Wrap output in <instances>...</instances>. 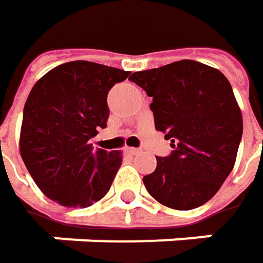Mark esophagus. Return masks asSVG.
Wrapping results in <instances>:
<instances>
[{"label":"esophagus","instance_id":"obj_1","mask_svg":"<svg viewBox=\"0 0 263 263\" xmlns=\"http://www.w3.org/2000/svg\"><path fill=\"white\" fill-rule=\"evenodd\" d=\"M128 154H132V156H138V154H141V149L139 148H127L125 149Z\"/></svg>","mask_w":263,"mask_h":263}]
</instances>
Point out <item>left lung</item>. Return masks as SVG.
Wrapping results in <instances>:
<instances>
[{"label":"left lung","instance_id":"1","mask_svg":"<svg viewBox=\"0 0 263 263\" xmlns=\"http://www.w3.org/2000/svg\"><path fill=\"white\" fill-rule=\"evenodd\" d=\"M128 80L153 97L156 130L173 147L144 177L149 195L177 211L204 204L232 173L242 138V115L229 80L195 60L138 71Z\"/></svg>","mask_w":263,"mask_h":263}]
</instances>
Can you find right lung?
Returning <instances> with one entry per match:
<instances>
[{"mask_svg": "<svg viewBox=\"0 0 263 263\" xmlns=\"http://www.w3.org/2000/svg\"><path fill=\"white\" fill-rule=\"evenodd\" d=\"M130 71L76 60L55 66L33 86L24 106L19 151L37 187L65 208H87L110 189L121 151L93 149L106 128L107 93Z\"/></svg>", "mask_w": 263, "mask_h": 263, "instance_id": "add662e5", "label": "right lung"}]
</instances>
